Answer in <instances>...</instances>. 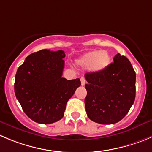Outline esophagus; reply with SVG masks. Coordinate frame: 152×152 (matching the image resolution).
<instances>
[{"instance_id":"esophagus-1","label":"esophagus","mask_w":152,"mask_h":152,"mask_svg":"<svg viewBox=\"0 0 152 152\" xmlns=\"http://www.w3.org/2000/svg\"><path fill=\"white\" fill-rule=\"evenodd\" d=\"M80 82H81L82 86H84L85 83H86V80H85L84 77H80Z\"/></svg>"}]
</instances>
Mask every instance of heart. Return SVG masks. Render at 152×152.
<instances>
[{
  "label": "heart",
  "instance_id": "heart-1",
  "mask_svg": "<svg viewBox=\"0 0 152 152\" xmlns=\"http://www.w3.org/2000/svg\"><path fill=\"white\" fill-rule=\"evenodd\" d=\"M111 62L109 53L101 50L89 51L77 60V65L83 68L91 66V70L94 72H100L106 69Z\"/></svg>",
  "mask_w": 152,
  "mask_h": 152
}]
</instances>
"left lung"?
Instances as JSON below:
<instances>
[{
	"instance_id": "1",
	"label": "left lung",
	"mask_w": 152,
	"mask_h": 152,
	"mask_svg": "<svg viewBox=\"0 0 152 152\" xmlns=\"http://www.w3.org/2000/svg\"><path fill=\"white\" fill-rule=\"evenodd\" d=\"M113 61L102 72L85 75L86 114L92 121L103 125L122 120L135 100L136 73L131 63L120 53Z\"/></svg>"
}]
</instances>
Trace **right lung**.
<instances>
[{
  "mask_svg": "<svg viewBox=\"0 0 152 152\" xmlns=\"http://www.w3.org/2000/svg\"><path fill=\"white\" fill-rule=\"evenodd\" d=\"M64 51L44 49L27 57L15 75V94L26 115L40 124H51L64 115L67 102L80 86L79 78L62 77Z\"/></svg>",
  "mask_w": 152,
  "mask_h": 152,
  "instance_id": "1",
  "label": "right lung"
}]
</instances>
